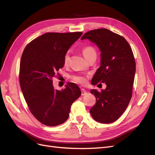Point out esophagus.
I'll return each instance as SVG.
<instances>
[{
  "label": "esophagus",
  "mask_w": 155,
  "mask_h": 155,
  "mask_svg": "<svg viewBox=\"0 0 155 155\" xmlns=\"http://www.w3.org/2000/svg\"><path fill=\"white\" fill-rule=\"evenodd\" d=\"M87 94V92L85 88H81V96H85Z\"/></svg>",
  "instance_id": "34e87169"
}]
</instances>
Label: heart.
Here are the masks:
<instances>
[{"mask_svg":"<svg viewBox=\"0 0 155 155\" xmlns=\"http://www.w3.org/2000/svg\"><path fill=\"white\" fill-rule=\"evenodd\" d=\"M82 52L83 55L85 56V58L87 60L93 57V56H96V53L94 48L91 46H85V47H84L82 49ZM69 59H70L69 53L67 52L64 54V63L67 64ZM72 79L74 81H76L78 83L85 84L86 83V78L84 76H73Z\"/></svg>","mask_w":155,"mask_h":155,"instance_id":"b5f03b06","label":"heart"}]
</instances>
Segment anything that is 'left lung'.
<instances>
[{"label":"left lung","mask_w":155,"mask_h":155,"mask_svg":"<svg viewBox=\"0 0 155 155\" xmlns=\"http://www.w3.org/2000/svg\"><path fill=\"white\" fill-rule=\"evenodd\" d=\"M86 39L96 45L101 51L100 67L91 83H105L107 85L101 92L91 90L96 103L90 112L96 121L110 124L124 113L132 97L136 72L134 55L124 37L107 29L89 31L81 39Z\"/></svg>","instance_id":"obj_1"}]
</instances>
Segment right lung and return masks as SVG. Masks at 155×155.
Listing matches in <instances>:
<instances>
[{
  "label": "right lung",
  "mask_w": 155,
  "mask_h": 155,
  "mask_svg": "<svg viewBox=\"0 0 155 155\" xmlns=\"http://www.w3.org/2000/svg\"><path fill=\"white\" fill-rule=\"evenodd\" d=\"M82 32L46 33L31 41L25 48L20 63L19 81L31 114L47 126L63 124L70 107L81 92L74 83L56 90L52 84L55 72L64 66V56Z\"/></svg>",
  "instance_id": "obj_1"
}]
</instances>
